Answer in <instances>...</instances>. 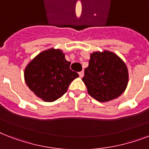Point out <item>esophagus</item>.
Instances as JSON below:
<instances>
[{
  "label": "esophagus",
  "instance_id": "1",
  "mask_svg": "<svg viewBox=\"0 0 149 149\" xmlns=\"http://www.w3.org/2000/svg\"><path fill=\"white\" fill-rule=\"evenodd\" d=\"M79 76L80 78H82V77H84V71H81V72H79Z\"/></svg>",
  "mask_w": 149,
  "mask_h": 149
}]
</instances>
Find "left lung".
Returning a JSON list of instances; mask_svg holds the SVG:
<instances>
[{
	"mask_svg": "<svg viewBox=\"0 0 149 149\" xmlns=\"http://www.w3.org/2000/svg\"><path fill=\"white\" fill-rule=\"evenodd\" d=\"M82 80L92 97L107 102L124 93L128 82V72L125 63L116 54L109 51L96 52L91 55Z\"/></svg>",
	"mask_w": 149,
	"mask_h": 149,
	"instance_id": "1",
	"label": "left lung"
}]
</instances>
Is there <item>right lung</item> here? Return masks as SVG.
Listing matches in <instances>:
<instances>
[{
	"mask_svg": "<svg viewBox=\"0 0 149 149\" xmlns=\"http://www.w3.org/2000/svg\"><path fill=\"white\" fill-rule=\"evenodd\" d=\"M70 64L61 50H45L25 68V83L38 97L46 102L56 100L67 91L71 82L79 77L77 72L70 70Z\"/></svg>",
	"mask_w": 149,
	"mask_h": 149,
	"instance_id": "right-lung-1",
	"label": "right lung"
}]
</instances>
